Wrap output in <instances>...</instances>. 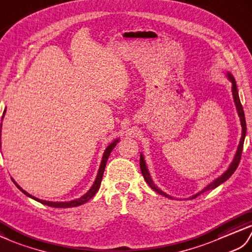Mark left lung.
Wrapping results in <instances>:
<instances>
[{"label": "left lung", "mask_w": 252, "mask_h": 252, "mask_svg": "<svg viewBox=\"0 0 252 252\" xmlns=\"http://www.w3.org/2000/svg\"><path fill=\"white\" fill-rule=\"evenodd\" d=\"M227 77L228 80H230L232 82V94H233V99H234V102H235V105H236V110H237V113H238V116L240 119V125H242V138H240V141H239V144H238V148H237V151H236V154L235 156H234V159L231 163L230 167H228L227 170L223 173V175H221L219 178H217L216 180L212 181L210 184H208L206 188H204L202 191L198 192L197 194L193 195L192 197H189L191 199L197 197L198 195H200L204 192H207V191H210V189H216L217 187H219L220 184H222L223 182H225L228 178H230L234 171L236 170V168L238 167V164L240 161V158H242V152H243V147H244V141H245V137H246V130H247V127H246V120H245V113H244V110H243V105L242 103H240V100H239V96H238V92H237V86H236V82H235V79H234L233 75L230 73V72H227ZM140 169H141V172H142V176L144 177V180L147 181V183L150 186L151 189H153L154 191L156 193H158L160 195H163V196L165 197H168V198H172L170 195L164 193L161 189H159L158 187L155 186L152 178H151L150 173H149V170L147 168V165H145V161H144V158L143 155L140 154Z\"/></svg>", "instance_id": "8db88e82"}]
</instances>
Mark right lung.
Wrapping results in <instances>:
<instances>
[{"label": "right lung", "instance_id": "obj_1", "mask_svg": "<svg viewBox=\"0 0 252 252\" xmlns=\"http://www.w3.org/2000/svg\"><path fill=\"white\" fill-rule=\"evenodd\" d=\"M5 112H6V110H4L3 115L5 114ZM2 120H3V116H2ZM1 129H2V123H1ZM119 141H120L119 139H116V140H114L110 145H108V148L105 149L104 153H103V156H102L101 164H100L99 170H98V173H97L96 180H94V184L92 186V188L89 189V191H88L86 194H84L83 196H81L80 198H76V199H74V200H70V202H48V200L38 199V198H36V197H34V196H32L31 194L26 192L25 189H22L14 180H13V181H14V183L16 184V187L18 188L22 193L26 194L27 196H29V197L33 198L34 200H36V202L41 203V204H43V205L54 207V208H70V207H76V206L83 205V204H85L86 202H88V200L91 199L93 196H94V194H96V193L98 192V189H99V188H100V184H101V181H102V177H103V172H104L105 165H107V160H108L109 156H110V154H111V152H112V150H113V149L115 148V145L117 144V142H119Z\"/></svg>", "mask_w": 252, "mask_h": 252}]
</instances>
